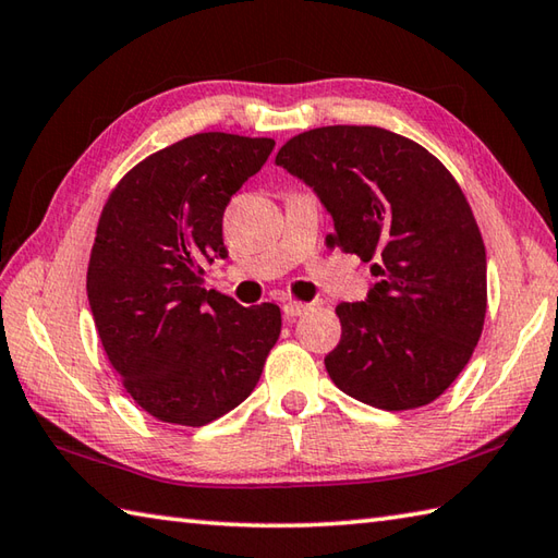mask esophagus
<instances>
[{
  "label": "esophagus",
  "mask_w": 558,
  "mask_h": 558,
  "mask_svg": "<svg viewBox=\"0 0 558 558\" xmlns=\"http://www.w3.org/2000/svg\"><path fill=\"white\" fill-rule=\"evenodd\" d=\"M310 312V304H302V302H286L282 304V314L288 316V319H294V316H302Z\"/></svg>",
  "instance_id": "esophagus-1"
}]
</instances>
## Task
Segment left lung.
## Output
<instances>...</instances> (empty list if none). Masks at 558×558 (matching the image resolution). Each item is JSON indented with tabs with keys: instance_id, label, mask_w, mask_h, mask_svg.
Segmentation results:
<instances>
[{
	"instance_id": "1",
	"label": "left lung",
	"mask_w": 558,
	"mask_h": 558,
	"mask_svg": "<svg viewBox=\"0 0 558 558\" xmlns=\"http://www.w3.org/2000/svg\"><path fill=\"white\" fill-rule=\"evenodd\" d=\"M278 167L331 215L329 244L377 260L365 302H341L333 385L385 411L438 399L472 357L486 316V248L452 173L409 137L329 125L288 140Z\"/></svg>"
}]
</instances>
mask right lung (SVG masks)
Instances as JSON below:
<instances>
[{
    "label": "right lung",
    "mask_w": 558,
    "mask_h": 558,
    "mask_svg": "<svg viewBox=\"0 0 558 558\" xmlns=\"http://www.w3.org/2000/svg\"><path fill=\"white\" fill-rule=\"evenodd\" d=\"M276 140L191 135L140 161L104 205L86 294L128 395L163 423L198 425L236 409L280 336L276 304L242 307L203 288L225 258L222 215Z\"/></svg>",
    "instance_id": "right-lung-1"
}]
</instances>
